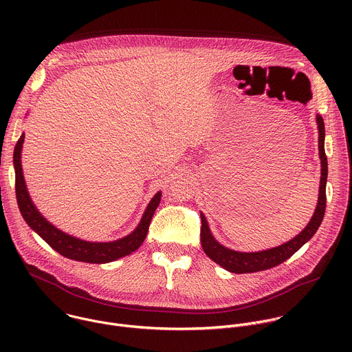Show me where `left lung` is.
<instances>
[{"instance_id":"left-lung-1","label":"left lung","mask_w":352,"mask_h":352,"mask_svg":"<svg viewBox=\"0 0 352 352\" xmlns=\"http://www.w3.org/2000/svg\"><path fill=\"white\" fill-rule=\"evenodd\" d=\"M318 128H319V156L322 163V177H320V188H319V200L318 206L314 213V217L311 219L309 224L305 227L302 232H299L295 238L291 241L273 248L267 250H262V252H254V254H245V252H235L228 248H224L220 245L212 235L208 221L204 214H200V220H202V227H200V242H202V248L205 254L219 263L221 267L231 273H254L266 270L274 266H278L280 263L285 262L288 258H291L296 250L302 246L305 242H308L318 228L322 224V220L324 217L326 210V181H327V157L324 153V122L322 116H316Z\"/></svg>"}]
</instances>
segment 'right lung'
I'll use <instances>...</instances> for the list:
<instances>
[{
  "label": "right lung",
  "instance_id": "right-lung-1",
  "mask_svg": "<svg viewBox=\"0 0 352 352\" xmlns=\"http://www.w3.org/2000/svg\"><path fill=\"white\" fill-rule=\"evenodd\" d=\"M25 139V133L19 138L15 152H14V164H15V189H16V199L21 209V213L29 227L34 230L50 246L56 249L57 252L68 259L86 262V263H107L122 256H126L136 250L146 238L150 221L157 209L162 192H157L155 197L150 200V204L138 226V228L129 234L128 236L114 241V242H87L78 238H74L53 224H50L33 206L29 193L26 190L22 166H21V150L22 143Z\"/></svg>",
  "mask_w": 352,
  "mask_h": 352
}]
</instances>
